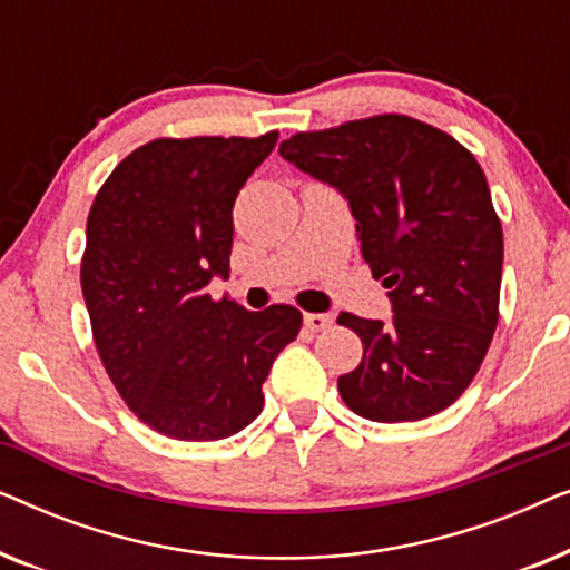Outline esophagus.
Listing matches in <instances>:
<instances>
[{"mask_svg":"<svg viewBox=\"0 0 570 570\" xmlns=\"http://www.w3.org/2000/svg\"><path fill=\"white\" fill-rule=\"evenodd\" d=\"M303 324H306L311 332H322V330H326V326H332V316L330 314H306L303 316Z\"/></svg>","mask_w":570,"mask_h":570,"instance_id":"1","label":"esophagus"}]
</instances>
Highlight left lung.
Listing matches in <instances>:
<instances>
[{
    "mask_svg": "<svg viewBox=\"0 0 570 570\" xmlns=\"http://www.w3.org/2000/svg\"><path fill=\"white\" fill-rule=\"evenodd\" d=\"M279 155L337 186L363 259L389 287V324L342 311L363 361L337 379L342 402L376 423H410L454 404L498 326L503 228L474 155L404 114L298 131Z\"/></svg>",
    "mask_w": 570,
    "mask_h": 570,
    "instance_id": "obj_1",
    "label": "left lung"
}]
</instances>
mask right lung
<instances>
[{"mask_svg":"<svg viewBox=\"0 0 570 570\" xmlns=\"http://www.w3.org/2000/svg\"><path fill=\"white\" fill-rule=\"evenodd\" d=\"M262 137H160L100 186L80 264L100 363L127 407L168 439L217 441L264 407L262 384L303 314L207 293L228 277L233 205L275 150Z\"/></svg>","mask_w":570,"mask_h":570,"instance_id":"right-lung-1","label":"right lung"}]
</instances>
